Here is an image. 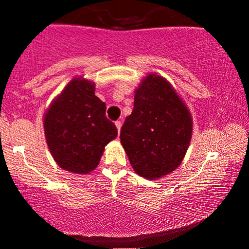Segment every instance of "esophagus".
Instances as JSON below:
<instances>
[{
	"label": "esophagus",
	"mask_w": 249,
	"mask_h": 249,
	"mask_svg": "<svg viewBox=\"0 0 249 249\" xmlns=\"http://www.w3.org/2000/svg\"><path fill=\"white\" fill-rule=\"evenodd\" d=\"M115 124H116V126H117V130H118V132H119V131H121V127H122V122L121 121H117Z\"/></svg>",
	"instance_id": "34e87169"
}]
</instances>
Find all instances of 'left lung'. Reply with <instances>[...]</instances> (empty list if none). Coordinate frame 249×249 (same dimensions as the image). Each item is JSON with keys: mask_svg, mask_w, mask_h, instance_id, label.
<instances>
[{"mask_svg": "<svg viewBox=\"0 0 249 249\" xmlns=\"http://www.w3.org/2000/svg\"><path fill=\"white\" fill-rule=\"evenodd\" d=\"M192 136V119L171 84L151 73L136 90L132 113L121 130V142L139 176L156 179L176 170Z\"/></svg>", "mask_w": 249, "mask_h": 249, "instance_id": "obj_1", "label": "left lung"}]
</instances>
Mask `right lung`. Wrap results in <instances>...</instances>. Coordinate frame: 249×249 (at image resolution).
Instances as JSON below:
<instances>
[{
    "label": "right lung",
    "mask_w": 249,
    "mask_h": 249,
    "mask_svg": "<svg viewBox=\"0 0 249 249\" xmlns=\"http://www.w3.org/2000/svg\"><path fill=\"white\" fill-rule=\"evenodd\" d=\"M107 105L95 96V84L75 78L51 104L44 117L48 146L57 164L75 173L95 170L107 142L117 137Z\"/></svg>",
    "instance_id": "1"
}]
</instances>
